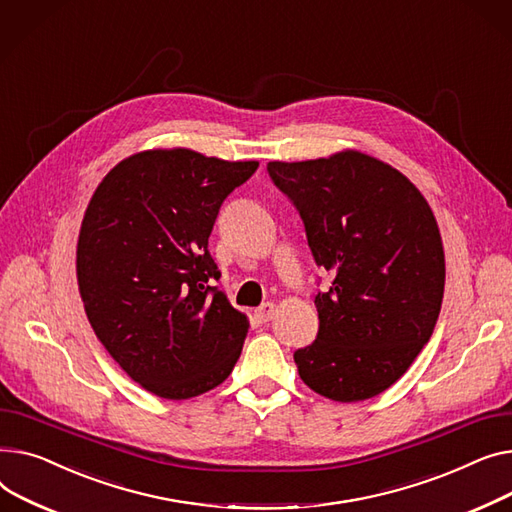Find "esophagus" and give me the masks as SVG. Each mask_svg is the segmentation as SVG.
Returning <instances> with one entry per match:
<instances>
[{"mask_svg":"<svg viewBox=\"0 0 512 512\" xmlns=\"http://www.w3.org/2000/svg\"><path fill=\"white\" fill-rule=\"evenodd\" d=\"M273 314H275V304H270V302L262 304V306L256 310V318H258L260 324H266L270 318H273Z\"/></svg>","mask_w":512,"mask_h":512,"instance_id":"34e87169","label":"esophagus"}]
</instances>
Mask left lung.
Returning <instances> with one entry per match:
<instances>
[{
  "instance_id": "left-lung-1",
  "label": "left lung",
  "mask_w": 512,
  "mask_h": 512,
  "mask_svg": "<svg viewBox=\"0 0 512 512\" xmlns=\"http://www.w3.org/2000/svg\"><path fill=\"white\" fill-rule=\"evenodd\" d=\"M299 210L318 266L316 341L293 359L314 393L366 401L393 386L430 341L444 295V248L428 200L409 179L359 150L266 165Z\"/></svg>"
}]
</instances>
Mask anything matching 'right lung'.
I'll list each match as a JSON object with an SVG mask.
<instances>
[{
	"instance_id": "1",
	"label": "right lung",
	"mask_w": 512,
	"mask_h": 512,
	"mask_svg": "<svg viewBox=\"0 0 512 512\" xmlns=\"http://www.w3.org/2000/svg\"><path fill=\"white\" fill-rule=\"evenodd\" d=\"M258 161L190 148L142 150L97 186L82 219L76 275L95 335L134 382L182 401L219 386L250 322L223 291L208 235Z\"/></svg>"
}]
</instances>
